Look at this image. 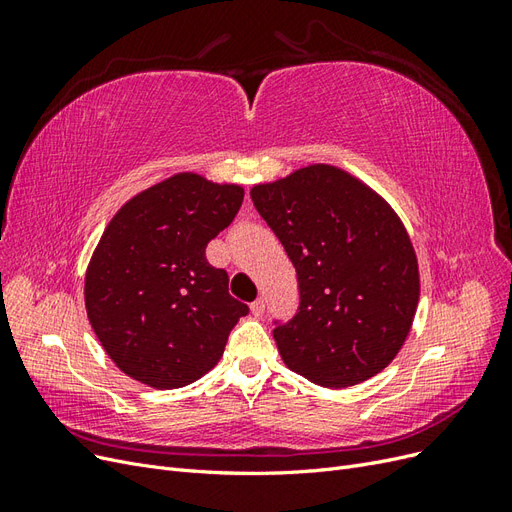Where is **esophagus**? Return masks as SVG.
Wrapping results in <instances>:
<instances>
[{
    "label": "esophagus",
    "instance_id": "1",
    "mask_svg": "<svg viewBox=\"0 0 512 512\" xmlns=\"http://www.w3.org/2000/svg\"><path fill=\"white\" fill-rule=\"evenodd\" d=\"M250 309H252V314H254V316H262V312H265V301H262V299H256V301L250 305Z\"/></svg>",
    "mask_w": 512,
    "mask_h": 512
}]
</instances>
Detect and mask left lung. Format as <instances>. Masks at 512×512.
Instances as JSON below:
<instances>
[{"label": "left lung", "instance_id": "obj_1", "mask_svg": "<svg viewBox=\"0 0 512 512\" xmlns=\"http://www.w3.org/2000/svg\"><path fill=\"white\" fill-rule=\"evenodd\" d=\"M250 194L297 269L299 309L273 329L284 363L327 389L380 374L404 346L421 294L399 215L331 164H309Z\"/></svg>", "mask_w": 512, "mask_h": 512}]
</instances>
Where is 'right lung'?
I'll list each match as a JSON object with an SVG mask.
<instances>
[{"label":"right lung","mask_w":512,"mask_h":512,"mask_svg":"<svg viewBox=\"0 0 512 512\" xmlns=\"http://www.w3.org/2000/svg\"><path fill=\"white\" fill-rule=\"evenodd\" d=\"M243 203L237 183L177 173L138 192L104 228L85 273V307L104 352L153 389L211 371L250 309L228 294L207 243Z\"/></svg>","instance_id":"1"}]
</instances>
